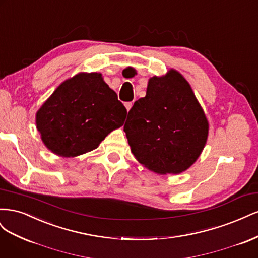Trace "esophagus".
<instances>
[{"mask_svg":"<svg viewBox=\"0 0 258 258\" xmlns=\"http://www.w3.org/2000/svg\"><path fill=\"white\" fill-rule=\"evenodd\" d=\"M132 105H134V103H132V102H127V103H124V106H126V108H127V111H128V112L130 111V108L132 107Z\"/></svg>","mask_w":258,"mask_h":258,"instance_id":"34e87169","label":"esophagus"}]
</instances>
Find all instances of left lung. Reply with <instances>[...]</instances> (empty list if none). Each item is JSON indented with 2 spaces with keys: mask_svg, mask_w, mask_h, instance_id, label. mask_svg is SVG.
Returning a JSON list of instances; mask_svg holds the SVG:
<instances>
[{
  "mask_svg": "<svg viewBox=\"0 0 258 258\" xmlns=\"http://www.w3.org/2000/svg\"><path fill=\"white\" fill-rule=\"evenodd\" d=\"M123 131L136 159L157 174L190 168L207 144L209 121L185 77L174 69L148 80Z\"/></svg>",
  "mask_w": 258,
  "mask_h": 258,
  "instance_id": "left-lung-1",
  "label": "left lung"
}]
</instances>
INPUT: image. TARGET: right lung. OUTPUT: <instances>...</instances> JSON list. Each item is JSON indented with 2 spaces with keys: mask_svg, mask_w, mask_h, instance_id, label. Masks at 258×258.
Here are the masks:
<instances>
[{
  "mask_svg": "<svg viewBox=\"0 0 258 258\" xmlns=\"http://www.w3.org/2000/svg\"><path fill=\"white\" fill-rule=\"evenodd\" d=\"M127 110L98 72H81L62 82L35 115L44 145L71 158L91 152L120 128Z\"/></svg>",
  "mask_w": 258,
  "mask_h": 258,
  "instance_id": "right-lung-1",
  "label": "right lung"
}]
</instances>
